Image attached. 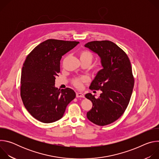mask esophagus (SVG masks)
I'll return each mask as SVG.
<instances>
[{"mask_svg":"<svg viewBox=\"0 0 159 159\" xmlns=\"http://www.w3.org/2000/svg\"><path fill=\"white\" fill-rule=\"evenodd\" d=\"M76 97L77 98H84V95L82 93L77 92V93H76Z\"/></svg>","mask_w":159,"mask_h":159,"instance_id":"obj_1","label":"esophagus"}]
</instances>
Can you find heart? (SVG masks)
Listing matches in <instances>:
<instances>
[{"label":"heart","mask_w":159,"mask_h":159,"mask_svg":"<svg viewBox=\"0 0 159 159\" xmlns=\"http://www.w3.org/2000/svg\"><path fill=\"white\" fill-rule=\"evenodd\" d=\"M79 57H80V59L81 61L89 60L91 62V61L93 58V55L90 52L87 51V50H84V51L80 52V53H79ZM86 81H87V79L85 77L77 78L74 80L73 84L76 87L81 88L82 86V83L85 82Z\"/></svg>","instance_id":"obj_1"}]
</instances>
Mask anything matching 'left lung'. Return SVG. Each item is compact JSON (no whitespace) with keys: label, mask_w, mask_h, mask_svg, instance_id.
Returning a JSON list of instances; mask_svg holds the SVG:
<instances>
[{"label":"left lung","mask_w":159,"mask_h":159,"mask_svg":"<svg viewBox=\"0 0 159 159\" xmlns=\"http://www.w3.org/2000/svg\"><path fill=\"white\" fill-rule=\"evenodd\" d=\"M85 47L99 57L102 66L90 85L101 90L100 96H85L93 102L87 117L97 125L105 126L120 118L129 104L134 86L131 63L125 52L112 41H90Z\"/></svg>","instance_id":"8db88e82"}]
</instances>
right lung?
<instances>
[{"label": "right lung", "instance_id": "obj_1", "mask_svg": "<svg viewBox=\"0 0 159 159\" xmlns=\"http://www.w3.org/2000/svg\"><path fill=\"white\" fill-rule=\"evenodd\" d=\"M79 43L50 39L38 44L26 57L21 72L20 97L26 109L37 120L44 123L59 120L75 98L74 90H60L55 84L62 56Z\"/></svg>", "mask_w": 159, "mask_h": 159}]
</instances>
